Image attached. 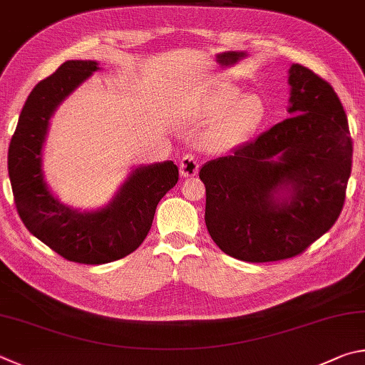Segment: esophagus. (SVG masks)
<instances>
[{"instance_id":"obj_1","label":"esophagus","mask_w":365,"mask_h":365,"mask_svg":"<svg viewBox=\"0 0 365 365\" xmlns=\"http://www.w3.org/2000/svg\"><path fill=\"white\" fill-rule=\"evenodd\" d=\"M179 173L182 178H194L199 173V160L192 153H186L179 162Z\"/></svg>"}]
</instances>
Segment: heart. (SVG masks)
Segmentation results:
<instances>
[{"mask_svg":"<svg viewBox=\"0 0 365 365\" xmlns=\"http://www.w3.org/2000/svg\"><path fill=\"white\" fill-rule=\"evenodd\" d=\"M205 115L225 118L215 133L213 144L227 147L250 138L266 118L264 102L258 96H244L234 88H226L208 102Z\"/></svg>","mask_w":365,"mask_h":365,"instance_id":"b5f03b06","label":"heart"}]
</instances>
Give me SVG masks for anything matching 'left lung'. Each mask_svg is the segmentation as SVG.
Here are the masks:
<instances>
[{
    "label": "left lung",
    "mask_w": 365,
    "mask_h": 365,
    "mask_svg": "<svg viewBox=\"0 0 365 365\" xmlns=\"http://www.w3.org/2000/svg\"><path fill=\"white\" fill-rule=\"evenodd\" d=\"M289 112L271 130L210 160L205 225L229 257L269 263L303 253L335 225L346 197L353 140L330 83L293 63Z\"/></svg>",
    "instance_id": "1"
}]
</instances>
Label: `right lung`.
<instances>
[{
  "mask_svg": "<svg viewBox=\"0 0 365 365\" xmlns=\"http://www.w3.org/2000/svg\"><path fill=\"white\" fill-rule=\"evenodd\" d=\"M99 70L94 61H67L30 93L12 134L8 171L17 213L25 227L62 258L106 264L125 258L150 231L162 197L176 186L171 162L136 168L106 208L81 213L49 192L41 171V147L56 107Z\"/></svg>",
  "mask_w": 365,
  "mask_h": 365,
  "instance_id": "obj_1",
  "label": "right lung"
}]
</instances>
